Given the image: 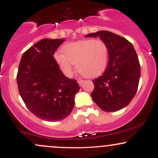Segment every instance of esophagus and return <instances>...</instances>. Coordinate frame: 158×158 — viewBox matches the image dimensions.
Listing matches in <instances>:
<instances>
[{"mask_svg": "<svg viewBox=\"0 0 158 158\" xmlns=\"http://www.w3.org/2000/svg\"><path fill=\"white\" fill-rule=\"evenodd\" d=\"M77 81H78V83H79V85H82V83L84 82V81L81 80V79H78Z\"/></svg>", "mask_w": 158, "mask_h": 158, "instance_id": "34e87169", "label": "esophagus"}]
</instances>
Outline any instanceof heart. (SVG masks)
<instances>
[{"mask_svg":"<svg viewBox=\"0 0 158 158\" xmlns=\"http://www.w3.org/2000/svg\"><path fill=\"white\" fill-rule=\"evenodd\" d=\"M63 52L55 54V59L65 75L73 73V64L86 77L100 75L106 70L108 61V48L100 39H84L68 43L63 47Z\"/></svg>","mask_w":158,"mask_h":158,"instance_id":"1","label":"heart"}]
</instances>
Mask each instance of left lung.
Masks as SVG:
<instances>
[{
    "label": "left lung",
    "instance_id": "8db88e82",
    "mask_svg": "<svg viewBox=\"0 0 158 158\" xmlns=\"http://www.w3.org/2000/svg\"><path fill=\"white\" fill-rule=\"evenodd\" d=\"M85 37H99L108 48L106 70L93 80L90 95L94 102L107 112L122 109L135 96L140 77V65L133 45L125 38L105 30Z\"/></svg>",
    "mask_w": 158,
    "mask_h": 158
}]
</instances>
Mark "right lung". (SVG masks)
Listing matches in <instances>:
<instances>
[{"label": "right lung", "instance_id": "1", "mask_svg": "<svg viewBox=\"0 0 158 158\" xmlns=\"http://www.w3.org/2000/svg\"><path fill=\"white\" fill-rule=\"evenodd\" d=\"M64 39H44L23 52L17 74L19 91L29 110L46 121H59L71 113L76 94V79L63 74L54 59Z\"/></svg>", "mask_w": 158, "mask_h": 158}]
</instances>
